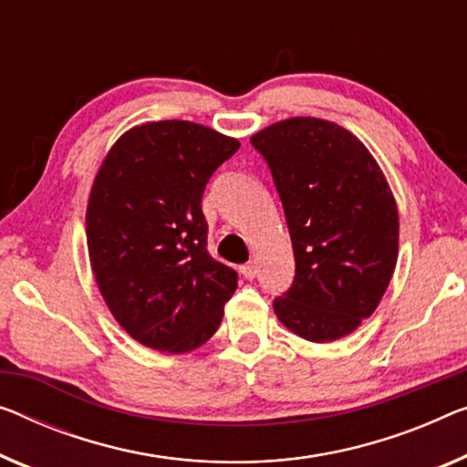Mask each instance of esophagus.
<instances>
[{"label":"esophagus","mask_w":467,"mask_h":467,"mask_svg":"<svg viewBox=\"0 0 467 467\" xmlns=\"http://www.w3.org/2000/svg\"><path fill=\"white\" fill-rule=\"evenodd\" d=\"M241 275L247 278V281H252V278H255V275H257V266H255V262H247V264H243L241 266Z\"/></svg>","instance_id":"esophagus-1"}]
</instances>
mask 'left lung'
I'll return each instance as SVG.
<instances>
[{"mask_svg":"<svg viewBox=\"0 0 467 467\" xmlns=\"http://www.w3.org/2000/svg\"><path fill=\"white\" fill-rule=\"evenodd\" d=\"M252 144L273 171L296 257L276 318L315 344L350 336L379 306L399 260V207L384 171L352 131L317 117L276 121Z\"/></svg>","mask_w":467,"mask_h":467,"instance_id":"1","label":"left lung"}]
</instances>
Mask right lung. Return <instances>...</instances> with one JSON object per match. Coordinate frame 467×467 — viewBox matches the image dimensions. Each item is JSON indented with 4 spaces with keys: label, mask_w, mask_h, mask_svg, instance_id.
Segmentation results:
<instances>
[{
    "label": "right lung",
    "mask_w": 467,
    "mask_h": 467,
    "mask_svg": "<svg viewBox=\"0 0 467 467\" xmlns=\"http://www.w3.org/2000/svg\"><path fill=\"white\" fill-rule=\"evenodd\" d=\"M239 146L207 125L165 119L134 125L102 159L86 210L89 264L138 344L186 354L222 323L236 273L207 254L201 199Z\"/></svg>",
    "instance_id": "add662e5"
}]
</instances>
